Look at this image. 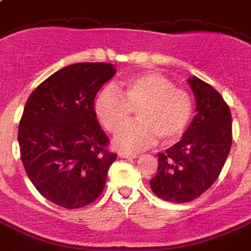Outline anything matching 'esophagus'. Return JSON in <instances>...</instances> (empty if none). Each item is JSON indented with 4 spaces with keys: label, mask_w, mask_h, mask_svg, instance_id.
<instances>
[{
    "label": "esophagus",
    "mask_w": 251,
    "mask_h": 251,
    "mask_svg": "<svg viewBox=\"0 0 251 251\" xmlns=\"http://www.w3.org/2000/svg\"><path fill=\"white\" fill-rule=\"evenodd\" d=\"M121 158H139V154H131V152H125V151H121L119 154Z\"/></svg>",
    "instance_id": "esophagus-1"
}]
</instances>
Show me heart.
<instances>
[{"label": "heart", "mask_w": 251, "mask_h": 251, "mask_svg": "<svg viewBox=\"0 0 251 251\" xmlns=\"http://www.w3.org/2000/svg\"><path fill=\"white\" fill-rule=\"evenodd\" d=\"M123 94L107 86L95 100V112L110 132L127 123L134 110H139L140 122L130 124L115 136V147L136 152L151 147L162 138L174 144L184 136L195 115L193 99L187 91L174 86L158 73H141L125 80Z\"/></svg>", "instance_id": "obj_1"}]
</instances>
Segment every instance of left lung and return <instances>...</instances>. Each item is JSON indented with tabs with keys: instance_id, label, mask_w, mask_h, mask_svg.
<instances>
[{
	"instance_id": "8db88e82",
	"label": "left lung",
	"mask_w": 251,
	"mask_h": 251,
	"mask_svg": "<svg viewBox=\"0 0 251 251\" xmlns=\"http://www.w3.org/2000/svg\"><path fill=\"white\" fill-rule=\"evenodd\" d=\"M196 116L177 144L158 152L151 191L164 201L186 203L198 198L219 178L232 143L228 104L216 89L197 77L188 79Z\"/></svg>"
}]
</instances>
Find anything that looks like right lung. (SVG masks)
<instances>
[{
	"instance_id": "obj_1",
	"label": "right lung",
	"mask_w": 251,
	"mask_h": 251,
	"mask_svg": "<svg viewBox=\"0 0 251 251\" xmlns=\"http://www.w3.org/2000/svg\"><path fill=\"white\" fill-rule=\"evenodd\" d=\"M110 63H75L32 91L19 124L24 168L48 201L74 210L104 188L117 154L95 112L99 89L115 75Z\"/></svg>"
}]
</instances>
